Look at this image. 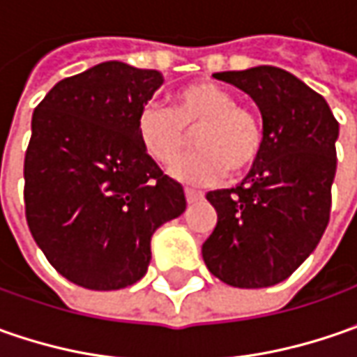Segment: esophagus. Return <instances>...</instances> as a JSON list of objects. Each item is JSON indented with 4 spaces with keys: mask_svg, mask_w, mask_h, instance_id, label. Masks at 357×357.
Listing matches in <instances>:
<instances>
[{
    "mask_svg": "<svg viewBox=\"0 0 357 357\" xmlns=\"http://www.w3.org/2000/svg\"><path fill=\"white\" fill-rule=\"evenodd\" d=\"M185 197H186V202H188V204H192V202H199V200L204 199V195H202L200 190H195V188H185Z\"/></svg>",
    "mask_w": 357,
    "mask_h": 357,
    "instance_id": "esophagus-1",
    "label": "esophagus"
}]
</instances>
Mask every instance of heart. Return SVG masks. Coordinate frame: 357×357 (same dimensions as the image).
Wrapping results in <instances>:
<instances>
[{
	"mask_svg": "<svg viewBox=\"0 0 357 357\" xmlns=\"http://www.w3.org/2000/svg\"><path fill=\"white\" fill-rule=\"evenodd\" d=\"M195 132V155L172 167V176L186 185H213L227 171L244 174L264 149V125L252 109L236 105V95L214 81H195L174 91L172 109L144 105L137 135L146 155L158 165H172Z\"/></svg>",
	"mask_w": 357,
	"mask_h": 357,
	"instance_id": "heart-1",
	"label": "heart"
}]
</instances>
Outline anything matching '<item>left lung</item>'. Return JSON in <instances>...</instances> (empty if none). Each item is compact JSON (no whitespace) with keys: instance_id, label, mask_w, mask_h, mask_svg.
<instances>
[{"instance_id":"left-lung-1","label":"left lung","mask_w":357,"mask_h":357,"mask_svg":"<svg viewBox=\"0 0 357 357\" xmlns=\"http://www.w3.org/2000/svg\"><path fill=\"white\" fill-rule=\"evenodd\" d=\"M213 77L258 105L264 149L238 186L206 192L218 220L202 258L234 288L274 286L314 252L328 227L340 125L322 95L284 69L260 65Z\"/></svg>"}]
</instances>
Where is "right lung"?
Returning a JSON list of instances; mask_svg holds the SVG:
<instances>
[{
	"instance_id": "1",
	"label": "right lung",
	"mask_w": 357,
	"mask_h": 357,
	"mask_svg": "<svg viewBox=\"0 0 357 357\" xmlns=\"http://www.w3.org/2000/svg\"><path fill=\"white\" fill-rule=\"evenodd\" d=\"M162 81L155 69L105 61L61 79L35 107L25 218L49 264L77 286L119 290L141 280L153 232L185 213L181 183L137 135Z\"/></svg>"
}]
</instances>
